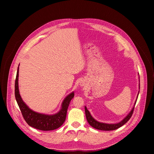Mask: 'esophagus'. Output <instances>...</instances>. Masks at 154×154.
<instances>
[{
	"mask_svg": "<svg viewBox=\"0 0 154 154\" xmlns=\"http://www.w3.org/2000/svg\"><path fill=\"white\" fill-rule=\"evenodd\" d=\"M80 86H85L86 85V83L84 81H82L80 83Z\"/></svg>",
	"mask_w": 154,
	"mask_h": 154,
	"instance_id": "obj_1",
	"label": "esophagus"
}]
</instances>
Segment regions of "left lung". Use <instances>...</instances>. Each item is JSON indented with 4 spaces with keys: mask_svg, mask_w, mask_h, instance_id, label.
Masks as SVG:
<instances>
[{
    "mask_svg": "<svg viewBox=\"0 0 154 154\" xmlns=\"http://www.w3.org/2000/svg\"><path fill=\"white\" fill-rule=\"evenodd\" d=\"M140 88V83H139V89ZM139 92L138 93L137 97V99L135 102L134 105L132 108V109H131V111L130 112V113L119 122L116 123V124H106V123H103V122H100L97 121H96L90 114V112L88 110V109L86 108V106H85V115H86V118L87 119V121L88 122L89 124L93 127V128L97 129V130H105V131H109V130H116L119 127H121V126H122L123 125H124L131 118V115L133 114L134 110V108H135V105L136 104L138 97V94H139Z\"/></svg>",
    "mask_w": 154,
    "mask_h": 154,
    "instance_id": "left-lung-1",
    "label": "left lung"
}]
</instances>
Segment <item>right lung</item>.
I'll list each match as a JSON object with an SVG mask.
<instances>
[{"label":"right lung","instance_id":"1","mask_svg":"<svg viewBox=\"0 0 154 154\" xmlns=\"http://www.w3.org/2000/svg\"><path fill=\"white\" fill-rule=\"evenodd\" d=\"M18 77L19 66L15 80L14 94L17 105L26 122L30 126L43 131L53 130L61 126L65 121L68 106L71 99L74 96V93L72 92L64 98L62 102L60 110L58 113L54 115L39 113L33 111L22 99L19 91Z\"/></svg>","mask_w":154,"mask_h":154}]
</instances>
